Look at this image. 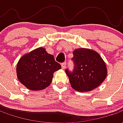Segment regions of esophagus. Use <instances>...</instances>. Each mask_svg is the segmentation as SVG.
<instances>
[{"label":"esophagus","mask_w":123,"mask_h":123,"mask_svg":"<svg viewBox=\"0 0 123 123\" xmlns=\"http://www.w3.org/2000/svg\"><path fill=\"white\" fill-rule=\"evenodd\" d=\"M66 66H67L66 62H62V63L61 64L62 69H65V68H66Z\"/></svg>","instance_id":"esophagus-1"}]
</instances>
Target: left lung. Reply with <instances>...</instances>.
I'll list each match as a JSON object with an SVG mask.
<instances>
[{"instance_id": "left-lung-1", "label": "left lung", "mask_w": 123, "mask_h": 123, "mask_svg": "<svg viewBox=\"0 0 123 123\" xmlns=\"http://www.w3.org/2000/svg\"><path fill=\"white\" fill-rule=\"evenodd\" d=\"M74 68L65 70L70 85L78 92H90L98 87L107 77V69L99 54L92 49H77L73 52Z\"/></svg>"}]
</instances>
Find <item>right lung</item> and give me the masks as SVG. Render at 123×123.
<instances>
[{
    "label": "right lung",
    "mask_w": 123,
    "mask_h": 123,
    "mask_svg": "<svg viewBox=\"0 0 123 123\" xmlns=\"http://www.w3.org/2000/svg\"><path fill=\"white\" fill-rule=\"evenodd\" d=\"M61 68L53 55L43 47H39L24 55L16 66L17 77L20 83L33 91L41 90L50 85L54 72Z\"/></svg>",
    "instance_id": "obj_1"
}]
</instances>
